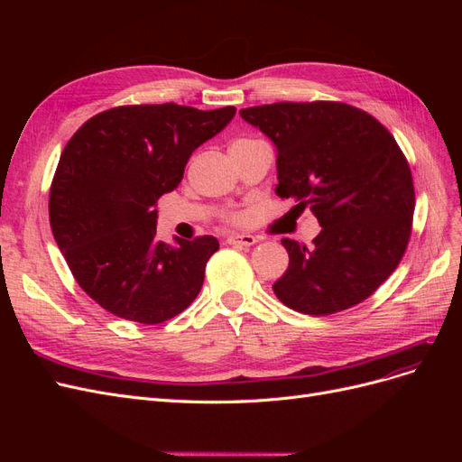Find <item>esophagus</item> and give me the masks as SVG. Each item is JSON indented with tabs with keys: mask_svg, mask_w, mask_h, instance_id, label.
Segmentation results:
<instances>
[{
	"mask_svg": "<svg viewBox=\"0 0 462 462\" xmlns=\"http://www.w3.org/2000/svg\"><path fill=\"white\" fill-rule=\"evenodd\" d=\"M227 243L229 245H241V246H253V245L258 243V239H256L254 235H239V233H235V235L227 236Z\"/></svg>",
	"mask_w": 462,
	"mask_h": 462,
	"instance_id": "1",
	"label": "esophagus"
}]
</instances>
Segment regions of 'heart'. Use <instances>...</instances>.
<instances>
[{"instance_id":"heart-1","label":"heart","mask_w":462,"mask_h":462,"mask_svg":"<svg viewBox=\"0 0 462 462\" xmlns=\"http://www.w3.org/2000/svg\"><path fill=\"white\" fill-rule=\"evenodd\" d=\"M250 143H256L253 141V138H239V141H235L231 148H236V146H245V144H250ZM223 219L229 221V223H235V226H243V223L248 221V214L246 212H227L226 216H223Z\"/></svg>"}]
</instances>
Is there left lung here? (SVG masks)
<instances>
[{"label": "left lung", "mask_w": 462, "mask_h": 462, "mask_svg": "<svg viewBox=\"0 0 462 462\" xmlns=\"http://www.w3.org/2000/svg\"><path fill=\"white\" fill-rule=\"evenodd\" d=\"M241 117L277 148L275 192L321 226L314 248L282 241L289 268L275 297L310 316L366 300L395 272L412 231V173L393 134L343 102H275Z\"/></svg>", "instance_id": "8db88e82"}]
</instances>
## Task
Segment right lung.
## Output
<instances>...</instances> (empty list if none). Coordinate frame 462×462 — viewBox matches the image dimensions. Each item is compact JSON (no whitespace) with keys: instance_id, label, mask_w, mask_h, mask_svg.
I'll return each instance as SVG.
<instances>
[{"instance_id":"add662e5","label":"right lung","mask_w":462,"mask_h":462,"mask_svg":"<svg viewBox=\"0 0 462 462\" xmlns=\"http://www.w3.org/2000/svg\"><path fill=\"white\" fill-rule=\"evenodd\" d=\"M235 107L119 106L71 136L50 189L53 239L87 295L104 310L156 326L183 312L219 243L212 235L158 241V200L177 189L190 153L233 119Z\"/></svg>"}]
</instances>
